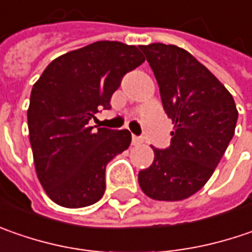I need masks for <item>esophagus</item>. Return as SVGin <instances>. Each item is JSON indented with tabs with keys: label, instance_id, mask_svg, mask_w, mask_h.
Here are the masks:
<instances>
[{
	"label": "esophagus",
	"instance_id": "esophagus-1",
	"mask_svg": "<svg viewBox=\"0 0 252 252\" xmlns=\"http://www.w3.org/2000/svg\"><path fill=\"white\" fill-rule=\"evenodd\" d=\"M139 144H142V138L132 135V145H139Z\"/></svg>",
	"mask_w": 252,
	"mask_h": 252
}]
</instances>
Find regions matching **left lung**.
I'll return each mask as SVG.
<instances>
[{"instance_id":"left-lung-1","label":"left lung","mask_w":252,"mask_h":252,"mask_svg":"<svg viewBox=\"0 0 252 252\" xmlns=\"http://www.w3.org/2000/svg\"><path fill=\"white\" fill-rule=\"evenodd\" d=\"M158 82L163 110L175 129L169 148H154V162L139 170L142 191L154 200L190 197L210 179L234 135V98L206 66L175 45H141Z\"/></svg>"}]
</instances>
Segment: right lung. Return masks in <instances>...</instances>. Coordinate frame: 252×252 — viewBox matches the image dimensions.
<instances>
[{
  "label": "right lung",
  "instance_id": "1",
  "mask_svg": "<svg viewBox=\"0 0 252 252\" xmlns=\"http://www.w3.org/2000/svg\"><path fill=\"white\" fill-rule=\"evenodd\" d=\"M137 46L100 40L71 50L43 70L28 108L29 141L38 179L56 204L79 209L98 202L105 166L131 144L128 129L90 126L124 74L142 64Z\"/></svg>",
  "mask_w": 252,
  "mask_h": 252
}]
</instances>
